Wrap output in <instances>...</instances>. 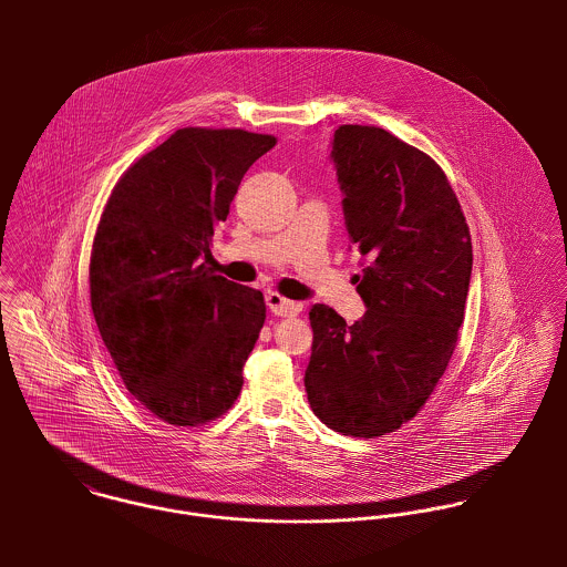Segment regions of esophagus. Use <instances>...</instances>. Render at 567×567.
I'll return each instance as SVG.
<instances>
[{
    "label": "esophagus",
    "instance_id": "obj_1",
    "mask_svg": "<svg viewBox=\"0 0 567 567\" xmlns=\"http://www.w3.org/2000/svg\"><path fill=\"white\" fill-rule=\"evenodd\" d=\"M266 306L275 317H295L301 310V303L284 299L279 292H268L266 295Z\"/></svg>",
    "mask_w": 567,
    "mask_h": 567
}]
</instances>
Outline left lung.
I'll use <instances>...</instances> for the list:
<instances>
[{
	"mask_svg": "<svg viewBox=\"0 0 567 567\" xmlns=\"http://www.w3.org/2000/svg\"><path fill=\"white\" fill-rule=\"evenodd\" d=\"M329 162L344 229L369 257L355 275L367 312L353 324L317 303L306 369L315 414L373 439L410 421L447 369L472 279V238L443 169L375 126L333 133Z\"/></svg>",
	"mask_w": 567,
	"mask_h": 567,
	"instance_id": "left-lung-1",
	"label": "left lung"
}]
</instances>
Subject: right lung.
<instances>
[{
	"label": "right lung",
	"instance_id": "add662e5",
	"mask_svg": "<svg viewBox=\"0 0 567 567\" xmlns=\"http://www.w3.org/2000/svg\"><path fill=\"white\" fill-rule=\"evenodd\" d=\"M275 137L181 128L113 187L91 250V310L140 404L172 425L220 416L266 319L259 290L216 275L212 236Z\"/></svg>",
	"mask_w": 567,
	"mask_h": 567
}]
</instances>
